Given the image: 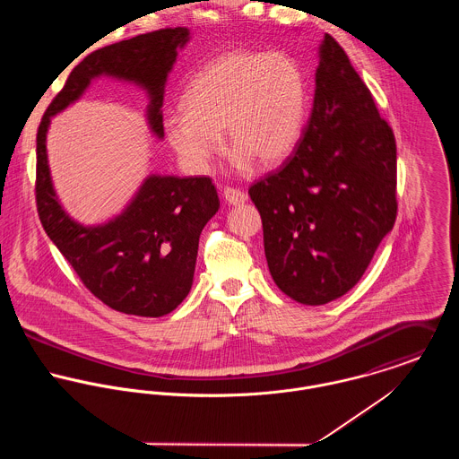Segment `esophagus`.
Segmentation results:
<instances>
[{"mask_svg":"<svg viewBox=\"0 0 459 459\" xmlns=\"http://www.w3.org/2000/svg\"><path fill=\"white\" fill-rule=\"evenodd\" d=\"M224 199L230 204H242L247 201V195L237 187H224Z\"/></svg>","mask_w":459,"mask_h":459,"instance_id":"1","label":"esophagus"}]
</instances>
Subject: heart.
I'll list each match as a JSON object with an SVG mask.
<instances>
[{
  "mask_svg": "<svg viewBox=\"0 0 459 459\" xmlns=\"http://www.w3.org/2000/svg\"><path fill=\"white\" fill-rule=\"evenodd\" d=\"M186 115L166 120V135L191 166H204L224 131L230 150L273 166L295 148L307 111V84L284 55L231 51L203 66L186 88Z\"/></svg>",
  "mask_w": 459,
  "mask_h": 459,
  "instance_id": "obj_1",
  "label": "heart"
}]
</instances>
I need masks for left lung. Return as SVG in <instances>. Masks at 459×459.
<instances>
[{
    "mask_svg": "<svg viewBox=\"0 0 459 459\" xmlns=\"http://www.w3.org/2000/svg\"><path fill=\"white\" fill-rule=\"evenodd\" d=\"M395 139L344 49L325 33L311 117L279 166L251 186L277 288L324 306L364 275L397 215Z\"/></svg>",
    "mask_w": 459,
    "mask_h": 459,
    "instance_id": "8db88e82",
    "label": "left lung"
}]
</instances>
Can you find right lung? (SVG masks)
<instances>
[{
    "label": "right lung",
    "mask_w": 459,
    "mask_h": 459,
    "mask_svg": "<svg viewBox=\"0 0 459 459\" xmlns=\"http://www.w3.org/2000/svg\"><path fill=\"white\" fill-rule=\"evenodd\" d=\"M187 28H164L90 53L53 99L37 131L35 197L40 222L82 284L115 311L159 318L177 309L193 286L197 244L204 224L219 210L208 177L144 180L126 212L100 226H81L62 208L53 189L46 135L51 117L77 100L99 75L132 81L148 91V124L164 135V84Z\"/></svg>",
    "instance_id": "add662e5"
}]
</instances>
